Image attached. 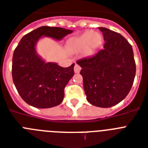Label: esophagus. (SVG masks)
Segmentation results:
<instances>
[{"label":"esophagus","mask_w":148,"mask_h":148,"mask_svg":"<svg viewBox=\"0 0 148 148\" xmlns=\"http://www.w3.org/2000/svg\"><path fill=\"white\" fill-rule=\"evenodd\" d=\"M74 72H75V73H77H77H79V72L81 71V67H80V66H79V65L77 64H75V66H74Z\"/></svg>","instance_id":"esophagus-1"}]
</instances>
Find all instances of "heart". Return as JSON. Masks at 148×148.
I'll return each instance as SVG.
<instances>
[{"instance_id": "heart-1", "label": "heart", "mask_w": 148, "mask_h": 148, "mask_svg": "<svg viewBox=\"0 0 148 148\" xmlns=\"http://www.w3.org/2000/svg\"><path fill=\"white\" fill-rule=\"evenodd\" d=\"M102 40L103 39L101 34L88 31L81 35L71 38L69 45L74 51H81L85 48V53L88 55H90L101 46Z\"/></svg>"}]
</instances>
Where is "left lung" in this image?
<instances>
[{"label": "left lung", "instance_id": "8db88e82", "mask_svg": "<svg viewBox=\"0 0 148 148\" xmlns=\"http://www.w3.org/2000/svg\"><path fill=\"white\" fill-rule=\"evenodd\" d=\"M105 41L103 48L95 55L80 59L84 89L92 105L110 108L128 95L136 74L131 45L115 31L98 27Z\"/></svg>", "mask_w": 148, "mask_h": 148}]
</instances>
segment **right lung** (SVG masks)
I'll list each match as a JSON object with an SVG mask.
<instances>
[{"mask_svg":"<svg viewBox=\"0 0 148 148\" xmlns=\"http://www.w3.org/2000/svg\"><path fill=\"white\" fill-rule=\"evenodd\" d=\"M72 32L61 27H40L24 35L15 48L13 81L27 103L34 108H50L63 101L65 87L74 74V64L62 67L56 63H45L36 53L35 45L42 36L60 40Z\"/></svg>","mask_w":148,"mask_h":148,"instance_id":"add662e5","label":"right lung"}]
</instances>
